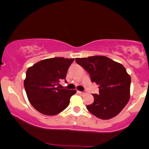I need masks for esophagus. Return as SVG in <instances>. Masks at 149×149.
Masks as SVG:
<instances>
[{
    "label": "esophagus",
    "mask_w": 149,
    "mask_h": 149,
    "mask_svg": "<svg viewBox=\"0 0 149 149\" xmlns=\"http://www.w3.org/2000/svg\"><path fill=\"white\" fill-rule=\"evenodd\" d=\"M78 93H80V94H81V95L86 94V92H85V91H78Z\"/></svg>",
    "instance_id": "34e87169"
}]
</instances>
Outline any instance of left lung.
Wrapping results in <instances>:
<instances>
[{
	"label": "left lung",
	"mask_w": 149,
	"mask_h": 149,
	"mask_svg": "<svg viewBox=\"0 0 149 149\" xmlns=\"http://www.w3.org/2000/svg\"><path fill=\"white\" fill-rule=\"evenodd\" d=\"M77 64L99 85V94H92L94 102L87 109L97 118L109 119L117 115L130 97L131 77L123 65L106 56L76 58Z\"/></svg>",
	"instance_id": "obj_1"
}]
</instances>
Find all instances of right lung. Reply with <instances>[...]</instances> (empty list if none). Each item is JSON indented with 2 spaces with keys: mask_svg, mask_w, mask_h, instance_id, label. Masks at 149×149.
Masks as SVG:
<instances>
[{
  "mask_svg": "<svg viewBox=\"0 0 149 149\" xmlns=\"http://www.w3.org/2000/svg\"><path fill=\"white\" fill-rule=\"evenodd\" d=\"M74 58L45 59L28 68L24 88L30 103L45 115H56L68 107L76 90L60 89L61 80L66 81L67 71Z\"/></svg>",
  "mask_w": 149,
  "mask_h": 149,
  "instance_id": "obj_1",
  "label": "right lung"
}]
</instances>
